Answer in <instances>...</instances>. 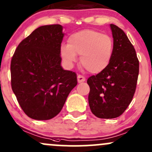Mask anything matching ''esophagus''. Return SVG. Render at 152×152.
<instances>
[{
    "instance_id": "1",
    "label": "esophagus",
    "mask_w": 152,
    "mask_h": 152,
    "mask_svg": "<svg viewBox=\"0 0 152 152\" xmlns=\"http://www.w3.org/2000/svg\"><path fill=\"white\" fill-rule=\"evenodd\" d=\"M77 80H78V82L81 83V82H84V81H85V80L86 79H85V78L83 76H81V75H78Z\"/></svg>"
}]
</instances>
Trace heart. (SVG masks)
Returning <instances> with one entry per match:
<instances>
[{
	"mask_svg": "<svg viewBox=\"0 0 152 152\" xmlns=\"http://www.w3.org/2000/svg\"><path fill=\"white\" fill-rule=\"evenodd\" d=\"M113 53V40L107 34L93 29L73 33L68 44H63L61 54L63 61L71 66L81 56V63L90 73H98L107 67Z\"/></svg>",
	"mask_w": 152,
	"mask_h": 152,
	"instance_id": "heart-1",
	"label": "heart"
}]
</instances>
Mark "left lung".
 I'll return each mask as SVG.
<instances>
[{
    "label": "left lung",
    "instance_id": "left-lung-1",
    "mask_svg": "<svg viewBox=\"0 0 152 152\" xmlns=\"http://www.w3.org/2000/svg\"><path fill=\"white\" fill-rule=\"evenodd\" d=\"M113 53L105 69L90 76L89 104L99 118H115L124 113L132 101L137 84L139 61L134 47L126 33L111 24Z\"/></svg>",
    "mask_w": 152,
    "mask_h": 152
}]
</instances>
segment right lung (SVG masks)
<instances>
[{"instance_id":"obj_1","label":"right lung","mask_w":152,"mask_h":152,"mask_svg":"<svg viewBox=\"0 0 152 152\" xmlns=\"http://www.w3.org/2000/svg\"><path fill=\"white\" fill-rule=\"evenodd\" d=\"M62 30L60 24L39 26L19 43L11 58V88L32 119L56 117L77 85L76 73L61 66Z\"/></svg>"}]
</instances>
